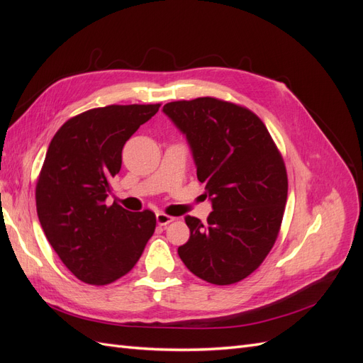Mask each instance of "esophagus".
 I'll return each instance as SVG.
<instances>
[{
  "label": "esophagus",
  "mask_w": 363,
  "mask_h": 363,
  "mask_svg": "<svg viewBox=\"0 0 363 363\" xmlns=\"http://www.w3.org/2000/svg\"><path fill=\"white\" fill-rule=\"evenodd\" d=\"M156 221L159 225H167L174 221V218L167 213H163V212H159V213H156Z\"/></svg>",
  "instance_id": "esophagus-1"
}]
</instances>
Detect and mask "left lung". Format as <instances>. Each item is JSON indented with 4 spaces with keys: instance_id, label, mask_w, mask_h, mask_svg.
Returning <instances> with one entry per match:
<instances>
[{
    "instance_id": "obj_1",
    "label": "left lung",
    "mask_w": 363,
    "mask_h": 363,
    "mask_svg": "<svg viewBox=\"0 0 363 363\" xmlns=\"http://www.w3.org/2000/svg\"><path fill=\"white\" fill-rule=\"evenodd\" d=\"M188 139L196 177L212 213L203 224L186 216L189 240L179 256L192 274L212 284L248 277L276 242L288 200L283 157L257 115L212 96L163 106Z\"/></svg>"
}]
</instances>
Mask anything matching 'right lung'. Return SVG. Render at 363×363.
<instances>
[{"mask_svg":"<svg viewBox=\"0 0 363 363\" xmlns=\"http://www.w3.org/2000/svg\"><path fill=\"white\" fill-rule=\"evenodd\" d=\"M160 104L106 106L68 119L54 135L36 184L38 216L48 242L74 276L108 284L136 265L155 233L151 211L106 206L131 135Z\"/></svg>","mask_w":363,"mask_h":363,"instance_id":"add662e5","label":"right lung"}]
</instances>
